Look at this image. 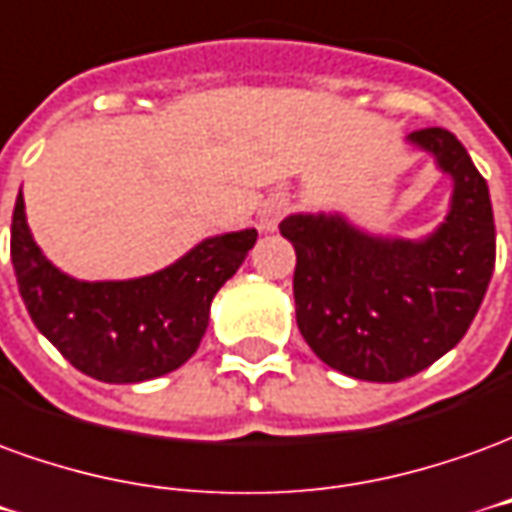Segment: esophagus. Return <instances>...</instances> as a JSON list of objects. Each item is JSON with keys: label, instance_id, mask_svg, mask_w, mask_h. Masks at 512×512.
Wrapping results in <instances>:
<instances>
[{"label": "esophagus", "instance_id": "esophagus-1", "mask_svg": "<svg viewBox=\"0 0 512 512\" xmlns=\"http://www.w3.org/2000/svg\"><path fill=\"white\" fill-rule=\"evenodd\" d=\"M289 198L286 195H273V198H267L262 204V209H259V226L264 228V231H275L278 228V223H281V217L289 212Z\"/></svg>", "mask_w": 512, "mask_h": 512}]
</instances>
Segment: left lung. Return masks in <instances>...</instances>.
<instances>
[{"instance_id":"left-lung-1","label":"left lung","mask_w":512,"mask_h":512,"mask_svg":"<svg viewBox=\"0 0 512 512\" xmlns=\"http://www.w3.org/2000/svg\"><path fill=\"white\" fill-rule=\"evenodd\" d=\"M436 157L455 192L422 242L369 237L339 215L281 223L297 253V328L320 361L372 383H397L449 353L469 331L496 262L488 184L441 126L408 137Z\"/></svg>"}]
</instances>
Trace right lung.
Wrapping results in <instances>:
<instances>
[{
	"label": "right lung",
	"instance_id": "obj_1",
	"mask_svg": "<svg viewBox=\"0 0 512 512\" xmlns=\"http://www.w3.org/2000/svg\"><path fill=\"white\" fill-rule=\"evenodd\" d=\"M256 245V228L204 239L146 278L76 281L60 273L27 226L18 192L10 259L35 328L79 372L104 383H140L179 369L204 339L217 289Z\"/></svg>",
	"mask_w": 512,
	"mask_h": 512
}]
</instances>
